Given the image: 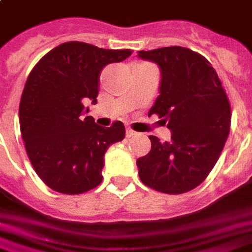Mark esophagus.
I'll return each instance as SVG.
<instances>
[{
  "label": "esophagus",
  "mask_w": 252,
  "mask_h": 252,
  "mask_svg": "<svg viewBox=\"0 0 252 252\" xmlns=\"http://www.w3.org/2000/svg\"><path fill=\"white\" fill-rule=\"evenodd\" d=\"M134 135H137V133H135V131H134L133 128H126V137L127 138H131V137H134Z\"/></svg>",
  "instance_id": "obj_1"
}]
</instances>
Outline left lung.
Masks as SVG:
<instances>
[{
    "mask_svg": "<svg viewBox=\"0 0 252 252\" xmlns=\"http://www.w3.org/2000/svg\"><path fill=\"white\" fill-rule=\"evenodd\" d=\"M158 63L160 94L149 115L171 130V141L150 135L151 150L137 159L143 185L164 194H183L205 181L230 133L231 107L217 71L205 57L182 46L141 50Z\"/></svg>",
    "mask_w": 252,
    "mask_h": 252,
    "instance_id": "1",
    "label": "left lung"
}]
</instances>
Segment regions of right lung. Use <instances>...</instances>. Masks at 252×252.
I'll use <instances>...</instances> for the list:
<instances>
[{
  "label": "right lung",
  "instance_id": "add662e5",
  "mask_svg": "<svg viewBox=\"0 0 252 252\" xmlns=\"http://www.w3.org/2000/svg\"><path fill=\"white\" fill-rule=\"evenodd\" d=\"M130 49L107 50L70 41L45 54L30 71L20 102V127L35 173L52 190L83 194L102 182L106 150L125 138L121 121L102 127L86 107L97 103L99 75Z\"/></svg>",
  "mask_w": 252,
  "mask_h": 252
}]
</instances>
